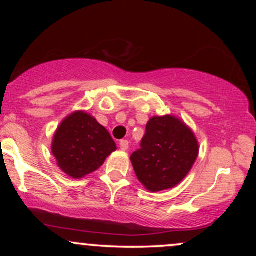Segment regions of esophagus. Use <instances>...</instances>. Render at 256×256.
I'll return each instance as SVG.
<instances>
[{
  "label": "esophagus",
  "mask_w": 256,
  "mask_h": 256,
  "mask_svg": "<svg viewBox=\"0 0 256 256\" xmlns=\"http://www.w3.org/2000/svg\"><path fill=\"white\" fill-rule=\"evenodd\" d=\"M119 146H120V149H122V150H124V152L128 150V140H120Z\"/></svg>",
  "instance_id": "esophagus-1"
}]
</instances>
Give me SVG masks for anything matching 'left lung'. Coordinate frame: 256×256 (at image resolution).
<instances>
[{"label": "left lung", "mask_w": 256, "mask_h": 256, "mask_svg": "<svg viewBox=\"0 0 256 256\" xmlns=\"http://www.w3.org/2000/svg\"><path fill=\"white\" fill-rule=\"evenodd\" d=\"M198 140L192 128L177 116H152L140 142L131 155L138 180L148 192L177 186L198 156Z\"/></svg>", "instance_id": "8db88e82"}]
</instances>
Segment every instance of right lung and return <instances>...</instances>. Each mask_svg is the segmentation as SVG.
<instances>
[{"label": "right lung", "instance_id": "obj_1", "mask_svg": "<svg viewBox=\"0 0 256 256\" xmlns=\"http://www.w3.org/2000/svg\"><path fill=\"white\" fill-rule=\"evenodd\" d=\"M116 150L110 132L85 110L67 116L58 126L52 142L56 165L74 179L95 172Z\"/></svg>", "mask_w": 256, "mask_h": 256}]
</instances>
